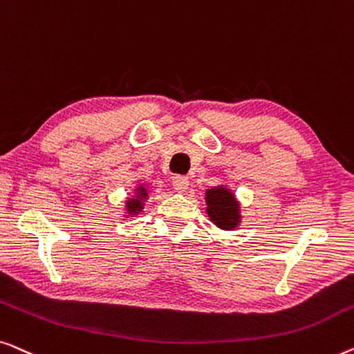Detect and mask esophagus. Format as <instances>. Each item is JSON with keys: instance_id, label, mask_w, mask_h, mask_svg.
Segmentation results:
<instances>
[{"instance_id": "1", "label": "esophagus", "mask_w": 354, "mask_h": 354, "mask_svg": "<svg viewBox=\"0 0 354 354\" xmlns=\"http://www.w3.org/2000/svg\"><path fill=\"white\" fill-rule=\"evenodd\" d=\"M171 184H173V189H175L178 194L186 192L187 187H189V181H187L186 178H183V176H175V178H173Z\"/></svg>"}]
</instances>
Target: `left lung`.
I'll list each match as a JSON object with an SVG mask.
<instances>
[{
    "label": "left lung",
    "mask_w": 354,
    "mask_h": 354,
    "mask_svg": "<svg viewBox=\"0 0 354 354\" xmlns=\"http://www.w3.org/2000/svg\"><path fill=\"white\" fill-rule=\"evenodd\" d=\"M205 203L207 215L216 227L232 231L241 225V203H239L232 189H229L226 184H218L215 187L207 189Z\"/></svg>",
    "instance_id": "left-lung-1"
}]
</instances>
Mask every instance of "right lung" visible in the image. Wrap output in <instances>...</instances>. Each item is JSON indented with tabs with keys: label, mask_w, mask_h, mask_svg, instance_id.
Masks as SVG:
<instances>
[{
	"label": "right lung",
	"mask_w": 354,
	"mask_h": 354,
	"mask_svg": "<svg viewBox=\"0 0 354 354\" xmlns=\"http://www.w3.org/2000/svg\"><path fill=\"white\" fill-rule=\"evenodd\" d=\"M149 198V191L144 186H136L131 196L125 201V218L138 216L144 210V203Z\"/></svg>",
	"instance_id": "add662e5"
}]
</instances>
